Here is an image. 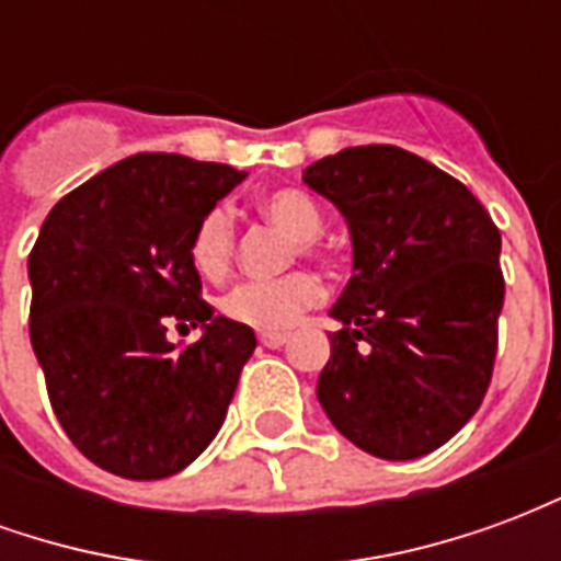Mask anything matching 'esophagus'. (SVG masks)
Returning <instances> with one entry per match:
<instances>
[{
    "label": "esophagus",
    "mask_w": 561,
    "mask_h": 561,
    "mask_svg": "<svg viewBox=\"0 0 561 561\" xmlns=\"http://www.w3.org/2000/svg\"><path fill=\"white\" fill-rule=\"evenodd\" d=\"M257 342L264 345V348H279L288 342V333H257Z\"/></svg>",
    "instance_id": "esophagus-1"
}]
</instances>
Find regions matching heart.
I'll return each instance as SVG.
<instances>
[{"label": "heart", "mask_w": 561, "mask_h": 561, "mask_svg": "<svg viewBox=\"0 0 561 561\" xmlns=\"http://www.w3.org/2000/svg\"><path fill=\"white\" fill-rule=\"evenodd\" d=\"M257 213L297 240L300 255L324 257V245L318 240L324 228V213L316 197L306 195L304 188L294 185L270 188L257 197ZM188 257L204 279H221L231 270L233 219L228 209L213 207L201 216L188 237ZM321 297H324V285L316 273L297 270L273 282H240L221 297V316L261 333H279L291 328L306 309L321 304Z\"/></svg>", "instance_id": "obj_1"}]
</instances>
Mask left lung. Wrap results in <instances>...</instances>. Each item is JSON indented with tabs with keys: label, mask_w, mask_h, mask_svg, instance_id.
Wrapping results in <instances>:
<instances>
[{
	"label": "left lung",
	"mask_w": 561,
	"mask_h": 561,
	"mask_svg": "<svg viewBox=\"0 0 561 561\" xmlns=\"http://www.w3.org/2000/svg\"><path fill=\"white\" fill-rule=\"evenodd\" d=\"M304 183L340 207L354 245L318 400L373 457L433 454L493 378L502 233L459 180L390 144L342 149L309 164Z\"/></svg>",
	"instance_id": "left-lung-1"
}]
</instances>
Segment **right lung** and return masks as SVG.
Wrapping results in <instances>:
<instances>
[{"instance_id": "right-lung-1", "label": "right lung", "mask_w": 561, "mask_h": 561, "mask_svg": "<svg viewBox=\"0 0 561 561\" xmlns=\"http://www.w3.org/2000/svg\"><path fill=\"white\" fill-rule=\"evenodd\" d=\"M231 164L140 152L68 192L30 252V340L83 457L128 481L183 471L216 438L255 333L213 316L188 257ZM205 328L188 346L167 328Z\"/></svg>"}]
</instances>
